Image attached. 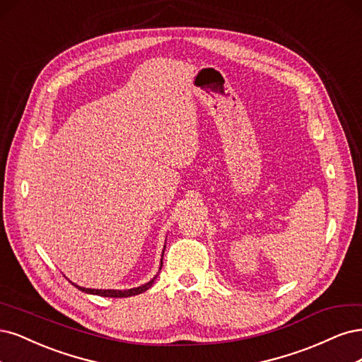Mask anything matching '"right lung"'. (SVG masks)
<instances>
[{"label":"right lung","instance_id":"1","mask_svg":"<svg viewBox=\"0 0 362 362\" xmlns=\"http://www.w3.org/2000/svg\"><path fill=\"white\" fill-rule=\"evenodd\" d=\"M164 250H165V247H164ZM162 257H164V255H162ZM160 267H162V259H160ZM159 267V269H160ZM156 279V276L155 278H151L148 283H146V284H143V286H139V287H134V288H127V290H99V288H86V287H79V286H76V284H74L75 287H78L81 291H86V293H90V295H99V296H105V298H127V296H135V295H139V293H143V291H146V290H148L150 287H151V284H153V281Z\"/></svg>","mask_w":362,"mask_h":362}]
</instances>
